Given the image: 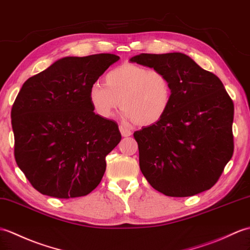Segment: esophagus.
<instances>
[{
	"label": "esophagus",
	"mask_w": 250,
	"mask_h": 250,
	"mask_svg": "<svg viewBox=\"0 0 250 250\" xmlns=\"http://www.w3.org/2000/svg\"><path fill=\"white\" fill-rule=\"evenodd\" d=\"M119 131H120V133H121V135H123L124 137H127V136H131V134H132V132L127 129V127H125V126H124V125H120L119 126Z\"/></svg>",
	"instance_id": "1"
}]
</instances>
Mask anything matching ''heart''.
<instances>
[{"instance_id":"1","label":"heart","mask_w":250,"mask_h":250,"mask_svg":"<svg viewBox=\"0 0 250 250\" xmlns=\"http://www.w3.org/2000/svg\"><path fill=\"white\" fill-rule=\"evenodd\" d=\"M171 98V83L164 72L132 62L111 69L104 84L96 82L88 90L89 103L99 117L111 118L120 102L123 118L141 126L159 123Z\"/></svg>"}]
</instances>
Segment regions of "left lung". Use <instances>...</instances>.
I'll return each mask as SVG.
<instances>
[{"label":"left lung","instance_id":"left-lung-1","mask_svg":"<svg viewBox=\"0 0 250 250\" xmlns=\"http://www.w3.org/2000/svg\"><path fill=\"white\" fill-rule=\"evenodd\" d=\"M130 62L164 72L172 87L164 117L134 133L143 175L170 197L210 189L233 154L234 106L222 81L179 52Z\"/></svg>","mask_w":250,"mask_h":250}]
</instances>
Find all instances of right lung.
<instances>
[{"label":"right lung","instance_id":"1","mask_svg":"<svg viewBox=\"0 0 250 250\" xmlns=\"http://www.w3.org/2000/svg\"><path fill=\"white\" fill-rule=\"evenodd\" d=\"M119 59L62 57L23 84L11 108L15 159L39 193L75 198L101 182L121 134L114 120L94 113L88 90Z\"/></svg>","mask_w":250,"mask_h":250}]
</instances>
